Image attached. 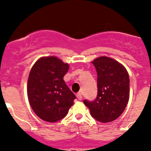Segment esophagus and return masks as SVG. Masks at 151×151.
<instances>
[{"label":"esophagus","instance_id":"34e87169","mask_svg":"<svg viewBox=\"0 0 151 151\" xmlns=\"http://www.w3.org/2000/svg\"><path fill=\"white\" fill-rule=\"evenodd\" d=\"M76 96H77V99H78V100H81V99H82V94H81V93H80V92H79V93H77V95H76Z\"/></svg>","mask_w":151,"mask_h":151}]
</instances>
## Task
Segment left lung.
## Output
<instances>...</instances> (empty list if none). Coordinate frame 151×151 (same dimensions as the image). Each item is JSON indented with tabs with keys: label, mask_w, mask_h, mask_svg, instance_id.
Returning <instances> with one entry per match:
<instances>
[{
	"label": "left lung",
	"mask_w": 151,
	"mask_h": 151,
	"mask_svg": "<svg viewBox=\"0 0 151 151\" xmlns=\"http://www.w3.org/2000/svg\"><path fill=\"white\" fill-rule=\"evenodd\" d=\"M97 72V97L83 100L91 116L101 123L114 121L122 114L129 98V77L126 69L114 59L101 56L95 59Z\"/></svg>",
	"instance_id": "left-lung-1"
}]
</instances>
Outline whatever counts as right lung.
<instances>
[{
    "label": "right lung",
    "mask_w": 151,
    "mask_h": 151,
    "mask_svg": "<svg viewBox=\"0 0 151 151\" xmlns=\"http://www.w3.org/2000/svg\"><path fill=\"white\" fill-rule=\"evenodd\" d=\"M69 69L68 64L54 56L35 62L28 81V97L33 111L40 119L55 123L64 118L74 104L75 95L63 77Z\"/></svg>",
    "instance_id": "right-lung-1"
}]
</instances>
